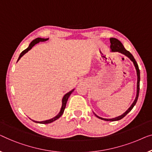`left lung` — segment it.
<instances>
[{
	"label": "left lung",
	"mask_w": 152,
	"mask_h": 152,
	"mask_svg": "<svg viewBox=\"0 0 152 152\" xmlns=\"http://www.w3.org/2000/svg\"><path fill=\"white\" fill-rule=\"evenodd\" d=\"M110 42H111V50H112V52H118L120 53H122V54H125V56H127V57H129L130 59H131L132 61H133V63L134 64V65H135V67H136V72H137V76H138V81H137V94H136V97L135 98V100H134V101L133 103L131 106H130V107L128 109V110L126 111V112L124 113L123 114H122L121 116L116 117V118H112V119H106V118H100V117L98 116L97 115L95 114V116L98 117V118L101 119V120H104V121H118V120H121L123 118H124L126 115H127L128 113H129L130 111H131L133 107L135 105L136 102H137L138 100V95H139V90H140V70H139V68H138V65L137 63H136L135 58H134L132 54L130 53L129 51L126 50L125 48H124V46L123 45V44L121 43V42L118 40V39H116V38H110Z\"/></svg>",
	"instance_id": "left-lung-1"
}]
</instances>
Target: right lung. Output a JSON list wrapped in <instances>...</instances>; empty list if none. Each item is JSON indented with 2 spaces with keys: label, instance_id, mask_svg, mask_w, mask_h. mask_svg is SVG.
<instances>
[{
  "label": "right lung",
  "instance_id": "right-lung-1",
  "mask_svg": "<svg viewBox=\"0 0 152 152\" xmlns=\"http://www.w3.org/2000/svg\"><path fill=\"white\" fill-rule=\"evenodd\" d=\"M48 40V38H36V39H34V40H32V41L31 42V43L29 44V45L28 48H27L26 49V50H25L24 51H23V52L20 53V56H19L18 59V61H19V59H20V58L22 57L23 55H24L25 54H26V53H27V52H28L29 50H30L32 48V47H34V45H35L36 44H37L38 42H44V41H46V40ZM74 90V89H73V90H72V91H70L69 92L67 93V94H66L63 96V100H62V102H63V104H62V107H61V112H59V114H58L56 116H55L54 118H52V119L48 120V121H40V122H38V121H34V122H35V123H40V124H48V123H52V122L55 121L56 120L58 119V118H60V117H61V116H62V115H63V112H64V110H65V109L66 103H67L68 98H69V96L71 95V94H72V92H73Z\"/></svg>",
  "mask_w": 152,
  "mask_h": 152
}]
</instances>
